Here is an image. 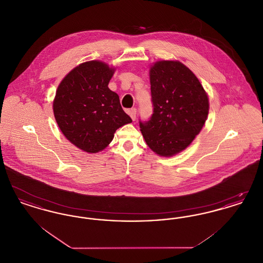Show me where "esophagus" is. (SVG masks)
Returning a JSON list of instances; mask_svg holds the SVG:
<instances>
[{
  "label": "esophagus",
  "mask_w": 263,
  "mask_h": 263,
  "mask_svg": "<svg viewBox=\"0 0 263 263\" xmlns=\"http://www.w3.org/2000/svg\"><path fill=\"white\" fill-rule=\"evenodd\" d=\"M127 112H128V114L130 115V117L132 118V120H133V121H135V120H136V112H137L136 108H131V109H129Z\"/></svg>",
  "instance_id": "1"
}]
</instances>
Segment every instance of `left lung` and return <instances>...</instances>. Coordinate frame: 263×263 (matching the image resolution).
<instances>
[{
    "mask_svg": "<svg viewBox=\"0 0 263 263\" xmlns=\"http://www.w3.org/2000/svg\"><path fill=\"white\" fill-rule=\"evenodd\" d=\"M153 114L139 120L141 132L152 150L171 157L184 150L204 125L208 97L186 66L176 61L157 62L150 71Z\"/></svg>",
    "mask_w": 263,
    "mask_h": 263,
    "instance_id": "1",
    "label": "left lung"
}]
</instances>
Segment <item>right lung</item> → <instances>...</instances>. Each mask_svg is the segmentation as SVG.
<instances>
[{"label":"right lung","instance_id":"right-lung-1","mask_svg":"<svg viewBox=\"0 0 263 263\" xmlns=\"http://www.w3.org/2000/svg\"><path fill=\"white\" fill-rule=\"evenodd\" d=\"M113 73L104 63H83L57 88L53 102L55 119L65 137L81 150H103L119 127L132 122L118 95L108 88Z\"/></svg>","mask_w":263,"mask_h":263}]
</instances>
